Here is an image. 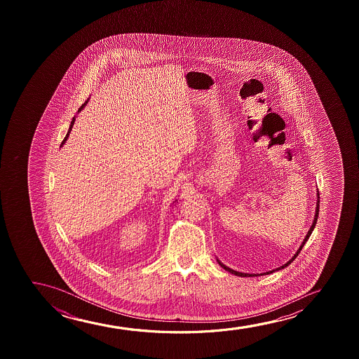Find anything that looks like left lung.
<instances>
[{"mask_svg": "<svg viewBox=\"0 0 359 359\" xmlns=\"http://www.w3.org/2000/svg\"><path fill=\"white\" fill-rule=\"evenodd\" d=\"M319 203L320 197L319 191H318V202H316V211H315L314 222H313V224H311V226H310L309 231H308V234H306V236H305L304 241H303V243H302V245H300L299 249L297 250V252H295L294 256H293V257H292V259H290V260L288 261L287 264H285V265L283 266H280V267H278V269H276V270L270 271V272H266L267 275H269V273H272V272H275V271L280 270V269H285V267H287V266L290 265V262H293V260H294L297 256L299 255L300 250L303 249V246H304L305 243H306V241H308V239H309L310 234H311V233H313V231H314L315 224H316V222H318V217H319ZM218 261V264H219V265H221L222 267L224 269V270L228 271V272H231V273H233V275L241 276V277H255V276H259L255 275V273H254V275H251V273H243V272H238V271L231 270V269H229V267H226V266L223 265L221 261ZM261 275H264V273H261Z\"/></svg>", "mask_w": 359, "mask_h": 359, "instance_id": "obj_1", "label": "left lung"}]
</instances>
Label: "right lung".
I'll return each instance as SVG.
<instances>
[{
  "label": "right lung",
  "mask_w": 359,
  "mask_h": 359,
  "mask_svg": "<svg viewBox=\"0 0 359 359\" xmlns=\"http://www.w3.org/2000/svg\"><path fill=\"white\" fill-rule=\"evenodd\" d=\"M88 100L89 99H87V102H86V103L84 104H82V107H81V108L79 109V111H81V110H82V109L84 108V107H86V104L88 103ZM74 118H72V121H71V125H69V131H67V135H66V137L64 138V141H62V143H61V146H60V147H62V144H64V143L66 142V141H67V138H69V133H71V130H72V126H74Z\"/></svg>",
  "instance_id": "obj_1"
}]
</instances>
